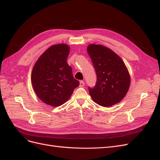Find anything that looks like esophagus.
<instances>
[{"label": "esophagus", "instance_id": "34e87169", "mask_svg": "<svg viewBox=\"0 0 160 160\" xmlns=\"http://www.w3.org/2000/svg\"><path fill=\"white\" fill-rule=\"evenodd\" d=\"M85 85V82L83 81H81L79 82V87L80 88H83V87Z\"/></svg>", "mask_w": 160, "mask_h": 160}]
</instances>
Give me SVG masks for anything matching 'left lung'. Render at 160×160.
<instances>
[{
  "label": "left lung",
  "mask_w": 160,
  "mask_h": 160,
  "mask_svg": "<svg viewBox=\"0 0 160 160\" xmlns=\"http://www.w3.org/2000/svg\"><path fill=\"white\" fill-rule=\"evenodd\" d=\"M88 52L97 74L95 86L89 88L92 99L103 107L120 102L130 86V75L122 58L101 45H89Z\"/></svg>",
  "instance_id": "obj_1"
}]
</instances>
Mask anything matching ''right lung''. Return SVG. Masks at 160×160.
I'll return each instance as SVG.
<instances>
[{
	"label": "right lung",
	"instance_id": "1",
	"mask_svg": "<svg viewBox=\"0 0 160 160\" xmlns=\"http://www.w3.org/2000/svg\"><path fill=\"white\" fill-rule=\"evenodd\" d=\"M69 51L66 44L51 46L38 58L32 71L31 82L37 95L52 107L65 103L79 85L67 62Z\"/></svg>",
	"mask_w": 160,
	"mask_h": 160
}]
</instances>
